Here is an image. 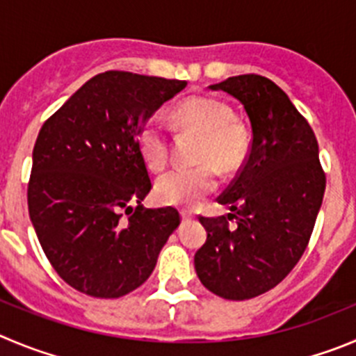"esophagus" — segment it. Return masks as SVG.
<instances>
[{
    "mask_svg": "<svg viewBox=\"0 0 356 356\" xmlns=\"http://www.w3.org/2000/svg\"><path fill=\"white\" fill-rule=\"evenodd\" d=\"M182 221H184V223H186V221H189V219H191V218H193V216H191V214H188V212H184V211H182Z\"/></svg>",
    "mask_w": 356,
    "mask_h": 356,
    "instance_id": "34e87169",
    "label": "esophagus"
}]
</instances>
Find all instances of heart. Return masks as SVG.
Segmentation results:
<instances>
[{
	"label": "heart",
	"instance_id": "b5f03b06",
	"mask_svg": "<svg viewBox=\"0 0 356 356\" xmlns=\"http://www.w3.org/2000/svg\"><path fill=\"white\" fill-rule=\"evenodd\" d=\"M175 126L202 135L195 168H177L156 184V197L165 205L191 209L218 188V168L232 175L242 167L251 147V135L241 119L232 115L223 99L197 95L179 102L172 111ZM138 149L151 170H163L168 163L167 129L158 118H149L138 129Z\"/></svg>",
	"mask_w": 356,
	"mask_h": 356
}]
</instances>
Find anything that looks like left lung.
<instances>
[{"mask_svg": "<svg viewBox=\"0 0 356 356\" xmlns=\"http://www.w3.org/2000/svg\"><path fill=\"white\" fill-rule=\"evenodd\" d=\"M211 89L244 105L253 140L237 177L218 197L234 214L200 216L207 241L195 254V270L218 297L248 300L277 286L298 264L327 179L313 128L270 79L248 73ZM232 217L235 229L227 227Z\"/></svg>", "mask_w": 356, "mask_h": 356, "instance_id": "obj_1", "label": "left lung"}]
</instances>
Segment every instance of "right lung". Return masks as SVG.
<instances>
[{
	"label": "right lung",
	"instance_id": "right-lung-1",
	"mask_svg": "<svg viewBox=\"0 0 356 356\" xmlns=\"http://www.w3.org/2000/svg\"><path fill=\"white\" fill-rule=\"evenodd\" d=\"M186 86L111 70L43 122L33 149L29 218L45 257L75 290L96 298L137 290L181 223L177 209L142 205L152 184L137 137Z\"/></svg>",
	"mask_w": 356,
	"mask_h": 356
}]
</instances>
